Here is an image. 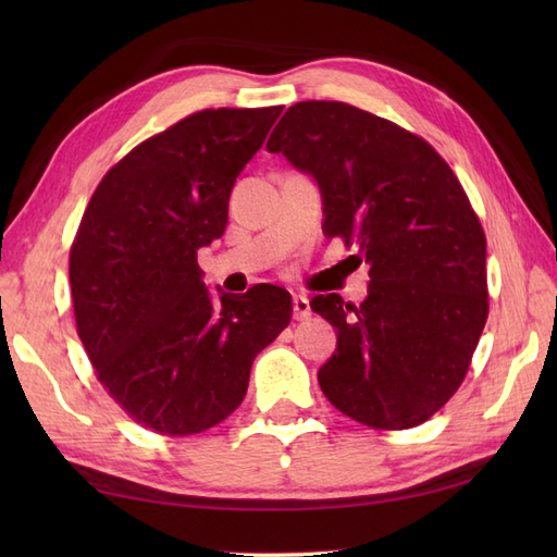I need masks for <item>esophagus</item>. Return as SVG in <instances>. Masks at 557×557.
Returning <instances> with one entry per match:
<instances>
[{
    "mask_svg": "<svg viewBox=\"0 0 557 557\" xmlns=\"http://www.w3.org/2000/svg\"><path fill=\"white\" fill-rule=\"evenodd\" d=\"M292 306H294V318H297V321H306V318H311V304L304 297V294H294Z\"/></svg>",
    "mask_w": 557,
    "mask_h": 557,
    "instance_id": "esophagus-1",
    "label": "esophagus"
}]
</instances>
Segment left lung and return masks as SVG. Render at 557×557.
<instances>
[{
	"label": "left lung",
	"instance_id": "obj_1",
	"mask_svg": "<svg viewBox=\"0 0 557 557\" xmlns=\"http://www.w3.org/2000/svg\"><path fill=\"white\" fill-rule=\"evenodd\" d=\"M309 174L325 236L357 244L369 270L359 306L318 294L337 327L323 395L373 429H413L465 381L488 318L486 236L447 162L397 124L345 102H297L268 140Z\"/></svg>",
	"mask_w": 557,
	"mask_h": 557
}]
</instances>
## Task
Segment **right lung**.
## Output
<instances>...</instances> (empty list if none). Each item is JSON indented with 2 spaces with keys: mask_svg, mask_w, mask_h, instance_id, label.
<instances>
[{
  "mask_svg": "<svg viewBox=\"0 0 557 557\" xmlns=\"http://www.w3.org/2000/svg\"><path fill=\"white\" fill-rule=\"evenodd\" d=\"M282 108L203 110L104 174L71 246L76 327L100 383L162 435L200 433L242 405L251 363L292 318L256 285L212 299L198 248L227 224L230 194Z\"/></svg>",
  "mask_w": 557,
  "mask_h": 557,
  "instance_id": "add662e5",
  "label": "right lung"
}]
</instances>
